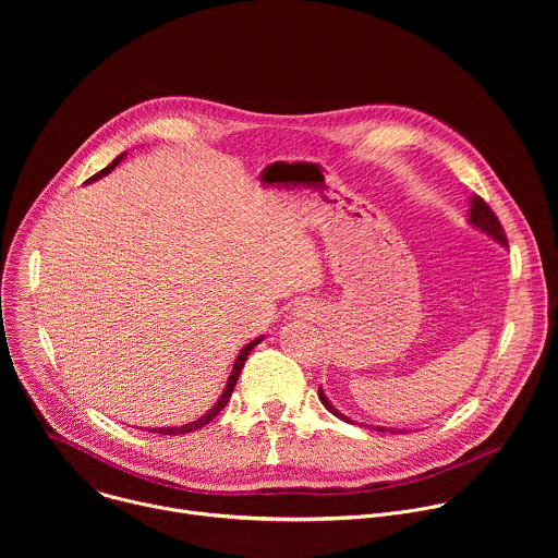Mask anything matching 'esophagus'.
I'll return each instance as SVG.
<instances>
[{
  "mask_svg": "<svg viewBox=\"0 0 558 558\" xmlns=\"http://www.w3.org/2000/svg\"><path fill=\"white\" fill-rule=\"evenodd\" d=\"M295 313H298V317H304V320H311V317L315 315V308H313L311 304H302V306L295 308Z\"/></svg>",
  "mask_w": 558,
  "mask_h": 558,
  "instance_id": "1",
  "label": "esophagus"
}]
</instances>
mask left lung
<instances>
[{"label": "left lung", "mask_w": 558, "mask_h": 558, "mask_svg": "<svg viewBox=\"0 0 558 558\" xmlns=\"http://www.w3.org/2000/svg\"><path fill=\"white\" fill-rule=\"evenodd\" d=\"M468 220H470V225L472 227H476V229H482L484 233H488L493 241H497L499 245H504V247H508V238H506V231H504V227H501V222H499V218L495 216V211L490 209V205L484 201V198H480V196H472V201H470V216H468ZM317 397H320V402L325 404V409L329 411V413H333L338 420H342V422H349V424H355L351 417H347L344 413H340L329 400H327V395L323 392V388L317 390ZM360 426H366V424H360ZM375 430L377 433H392V435H397V433H407L404 428H384V426H375Z\"/></svg>", "instance_id": "obj_1"}]
</instances>
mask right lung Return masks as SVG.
I'll return each instance as SVG.
<instances>
[{
  "label": "right lung",
  "mask_w": 558,
  "mask_h": 558,
  "mask_svg": "<svg viewBox=\"0 0 558 558\" xmlns=\"http://www.w3.org/2000/svg\"><path fill=\"white\" fill-rule=\"evenodd\" d=\"M121 158H123V154H119L114 161L108 166V168H104L101 172H97L93 179H88L86 183H90V181H97V179H101V177H106V174H110L119 163H121ZM263 342V338H256L254 342H250L241 353H238V357H235V362H233V368H231V375H229V379H227V386H225V390H222V395H220V400L214 404V409H209L203 417H198L196 422H190V424H185V426H177V428H149V433H163V435H185V433H192V430H198V428H203L205 424H209L222 409H225V404L229 402V397H231V390H233V386H235V381H238V377H241V371H243V366H245V362H247V355L252 353V349L254 347H258Z\"/></svg>",
  "instance_id": "1"
}]
</instances>
